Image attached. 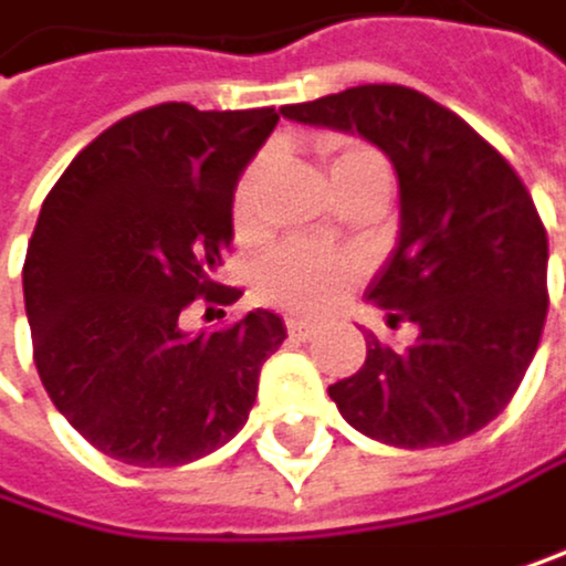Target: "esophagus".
I'll list each match as a JSON object with an SVG mask.
<instances>
[{
    "instance_id": "1",
    "label": "esophagus",
    "mask_w": 566,
    "mask_h": 566,
    "mask_svg": "<svg viewBox=\"0 0 566 566\" xmlns=\"http://www.w3.org/2000/svg\"><path fill=\"white\" fill-rule=\"evenodd\" d=\"M316 333H319L316 323H308V319H289V336L292 339H312Z\"/></svg>"
}]
</instances>
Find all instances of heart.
Instances as JSON below:
<instances>
[{
	"instance_id": "1",
	"label": "heart",
	"mask_w": 566,
	"mask_h": 566,
	"mask_svg": "<svg viewBox=\"0 0 566 566\" xmlns=\"http://www.w3.org/2000/svg\"><path fill=\"white\" fill-rule=\"evenodd\" d=\"M367 165H381V157L364 147L339 150L333 157V181L347 178ZM261 185H264V160L250 165L247 175L240 178L237 199H233V219L240 230H247L258 216ZM354 277H357L354 258L336 254V250H326V247L292 243V247L274 250V254L264 261L258 285L271 302L285 305L292 312H308V316H316V312H326L329 305L339 302V295L354 285Z\"/></svg>"
}]
</instances>
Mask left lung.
Here are the masks:
<instances>
[{"instance_id":"left-lung-1","label":"left lung","mask_w":566,"mask_h":566,"mask_svg":"<svg viewBox=\"0 0 566 566\" xmlns=\"http://www.w3.org/2000/svg\"><path fill=\"white\" fill-rule=\"evenodd\" d=\"M357 133L398 175V237L364 298L419 326L409 347L367 333L357 375L329 398L364 437L426 450L492 422L546 319V230L509 160L422 92L360 85L281 109Z\"/></svg>"}]
</instances>
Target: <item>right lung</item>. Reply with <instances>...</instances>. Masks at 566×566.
Returning <instances> with one entry per match:
<instances>
[{
  "mask_svg": "<svg viewBox=\"0 0 566 566\" xmlns=\"http://www.w3.org/2000/svg\"><path fill=\"white\" fill-rule=\"evenodd\" d=\"M274 126V109L165 102L95 137L43 199L23 264L33 360L57 412L113 460L191 464L254 409L281 316L254 308L219 333L178 316L219 292L233 191Z\"/></svg>",
  "mask_w": 566,
  "mask_h": 566,
  "instance_id": "obj_1",
  "label": "right lung"
}]
</instances>
